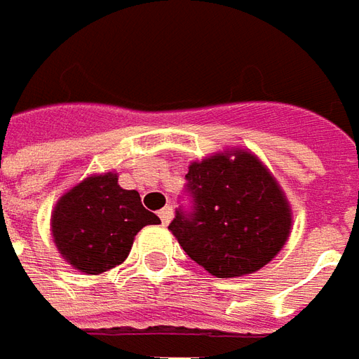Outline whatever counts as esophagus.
I'll use <instances>...</instances> for the list:
<instances>
[{"mask_svg":"<svg viewBox=\"0 0 359 359\" xmlns=\"http://www.w3.org/2000/svg\"><path fill=\"white\" fill-rule=\"evenodd\" d=\"M159 218H161V222H163V226H167V224L170 222V218H172V208H170V206L163 208V210L159 212Z\"/></svg>","mask_w":359,"mask_h":359,"instance_id":"1","label":"esophagus"}]
</instances>
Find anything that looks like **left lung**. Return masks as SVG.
<instances>
[{
  "label": "left lung",
  "mask_w": 359,
  "mask_h": 359,
  "mask_svg": "<svg viewBox=\"0 0 359 359\" xmlns=\"http://www.w3.org/2000/svg\"><path fill=\"white\" fill-rule=\"evenodd\" d=\"M184 179L190 204L177 208L169 230L192 262L228 279L259 271L281 251L291 208L257 157L212 155L192 163Z\"/></svg>",
  "instance_id": "obj_1"
}]
</instances>
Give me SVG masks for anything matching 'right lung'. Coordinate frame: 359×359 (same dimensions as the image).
Here are the masks:
<instances>
[{"label": "right lung", "instance_id": "1", "mask_svg": "<svg viewBox=\"0 0 359 359\" xmlns=\"http://www.w3.org/2000/svg\"><path fill=\"white\" fill-rule=\"evenodd\" d=\"M53 238L70 265L88 275L126 262L133 238L149 224H161L145 210L137 190H123L118 175L88 177L58 200L53 212Z\"/></svg>", "mask_w": 359, "mask_h": 359}]
</instances>
